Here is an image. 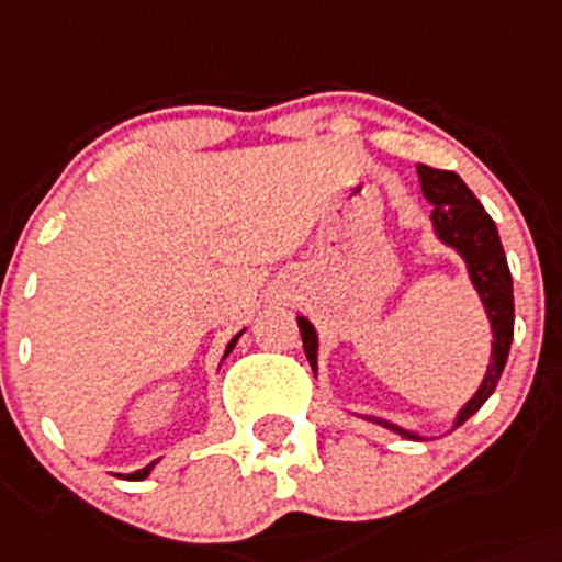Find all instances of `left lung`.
Here are the masks:
<instances>
[{
	"mask_svg": "<svg viewBox=\"0 0 562 562\" xmlns=\"http://www.w3.org/2000/svg\"><path fill=\"white\" fill-rule=\"evenodd\" d=\"M418 180H422L424 196L432 204V216L429 218H432L435 238L440 244L452 246L465 260L471 285L480 293V302L485 307L487 322H491V333H494V340H491V363H487L485 376H482L474 396L460 407V413L452 422V429H458L460 424L469 422L485 405L487 396L496 391V382H499L502 371H505L513 344V322H516V313H513V277L510 269H507V257L505 249H502L494 218L487 216L480 199L469 191V186L454 171L429 169V166H418ZM296 322L299 333H302V344H305V355L313 366V374H318L316 327L305 316H296ZM366 418L380 424V427L393 429L402 438L427 440L422 432L396 427V424L385 422V418Z\"/></svg>",
	"mask_w": 562,
	"mask_h": 562,
	"instance_id": "8db88e82",
	"label": "left lung"
}]
</instances>
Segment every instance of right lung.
I'll use <instances>...</instances> for the list:
<instances>
[{"instance_id": "right-lung-1", "label": "right lung", "mask_w": 562, "mask_h": 562, "mask_svg": "<svg viewBox=\"0 0 562 562\" xmlns=\"http://www.w3.org/2000/svg\"><path fill=\"white\" fill-rule=\"evenodd\" d=\"M240 335H244V329H240V333L235 335L233 340H229V344H227V349H224V358H227V355L233 352V349H235V344H238V338H240ZM224 358H222V360H224ZM155 463H157V460H155ZM155 463H149V465H144V469L133 471V474H119V476H124V480H133V482H138V480H146V476L151 474V469H155Z\"/></svg>"}]
</instances>
